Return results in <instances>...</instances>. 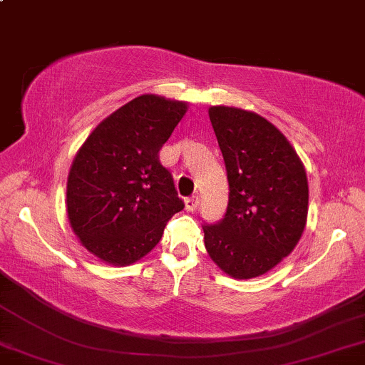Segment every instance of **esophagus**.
I'll return each instance as SVG.
<instances>
[{
    "label": "esophagus",
    "mask_w": 365,
    "mask_h": 365,
    "mask_svg": "<svg viewBox=\"0 0 365 365\" xmlns=\"http://www.w3.org/2000/svg\"><path fill=\"white\" fill-rule=\"evenodd\" d=\"M197 205H200V197H197L196 195L186 197V210L187 211H195L197 208Z\"/></svg>",
    "instance_id": "34e87169"
}]
</instances>
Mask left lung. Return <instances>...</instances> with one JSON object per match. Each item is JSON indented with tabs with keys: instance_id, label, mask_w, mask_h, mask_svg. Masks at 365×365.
<instances>
[{
	"instance_id": "8db88e82",
	"label": "left lung",
	"mask_w": 365,
	"mask_h": 365,
	"mask_svg": "<svg viewBox=\"0 0 365 365\" xmlns=\"http://www.w3.org/2000/svg\"><path fill=\"white\" fill-rule=\"evenodd\" d=\"M210 120L228 179L220 222L203 225L213 262L235 279L262 276L289 255L308 215V179L298 154L267 120L211 106Z\"/></svg>"
}]
</instances>
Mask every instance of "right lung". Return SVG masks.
I'll return each instance as SVG.
<instances>
[{"mask_svg":"<svg viewBox=\"0 0 365 365\" xmlns=\"http://www.w3.org/2000/svg\"><path fill=\"white\" fill-rule=\"evenodd\" d=\"M187 106L143 94L103 120L71 168L67 217L81 244L113 265L137 262L184 208L159 152Z\"/></svg>","mask_w":365,"mask_h":365,"instance_id":"add662e5","label":"right lung"}]
</instances>
